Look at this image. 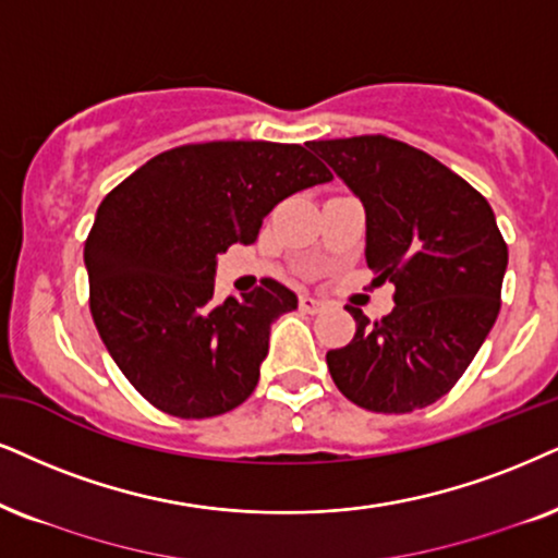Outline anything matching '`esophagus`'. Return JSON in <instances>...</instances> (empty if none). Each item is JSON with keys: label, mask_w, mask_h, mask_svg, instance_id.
<instances>
[{"label": "esophagus", "mask_w": 558, "mask_h": 558, "mask_svg": "<svg viewBox=\"0 0 558 558\" xmlns=\"http://www.w3.org/2000/svg\"><path fill=\"white\" fill-rule=\"evenodd\" d=\"M301 308L306 314H319V312H324V306H327V303L324 301H319V299H314V295H301Z\"/></svg>", "instance_id": "obj_1"}]
</instances>
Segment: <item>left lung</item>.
<instances>
[{"label":"left lung","instance_id":"8db88e82","mask_svg":"<svg viewBox=\"0 0 558 558\" xmlns=\"http://www.w3.org/2000/svg\"><path fill=\"white\" fill-rule=\"evenodd\" d=\"M365 210V263L391 280L393 312L329 350L331 380L357 407L404 414L453 389L499 314L507 244L489 203L429 154L386 136L312 141Z\"/></svg>","mask_w":558,"mask_h":558}]
</instances>
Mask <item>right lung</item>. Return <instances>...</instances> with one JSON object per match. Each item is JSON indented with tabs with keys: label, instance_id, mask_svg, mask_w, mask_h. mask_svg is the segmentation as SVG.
<instances>
[{
	"label": "right lung",
	"instance_id": "obj_1",
	"mask_svg": "<svg viewBox=\"0 0 558 558\" xmlns=\"http://www.w3.org/2000/svg\"><path fill=\"white\" fill-rule=\"evenodd\" d=\"M329 180L299 144L210 141L159 154L105 197L84 244L89 308L141 397L203 420L255 391L272 322L299 295L263 280L218 301V255L257 242L280 201Z\"/></svg>",
	"mask_w": 558,
	"mask_h": 558
}]
</instances>
